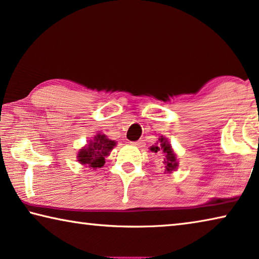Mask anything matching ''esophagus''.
<instances>
[{
  "label": "esophagus",
  "mask_w": 259,
  "mask_h": 259,
  "mask_svg": "<svg viewBox=\"0 0 259 259\" xmlns=\"http://www.w3.org/2000/svg\"><path fill=\"white\" fill-rule=\"evenodd\" d=\"M131 144L135 146H138V147H143L144 146V141H143V139H139V141H137V142H133Z\"/></svg>",
  "instance_id": "1"
}]
</instances>
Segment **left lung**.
<instances>
[{
    "mask_svg": "<svg viewBox=\"0 0 259 259\" xmlns=\"http://www.w3.org/2000/svg\"><path fill=\"white\" fill-rule=\"evenodd\" d=\"M150 150L154 153H158V152H162V154L165 155V159H163V165H165V171L166 173H171L174 171L179 166L178 160H176V154L174 153L173 149H171V145L168 142V139L161 136L159 138L158 144L152 145Z\"/></svg>",
    "mask_w": 259,
    "mask_h": 259,
    "instance_id": "left-lung-1",
    "label": "left lung"
}]
</instances>
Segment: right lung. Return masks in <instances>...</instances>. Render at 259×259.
Instances as JSON below:
<instances>
[{"instance_id":"add662e5","label":"right lung","mask_w":259,"mask_h":259,"mask_svg":"<svg viewBox=\"0 0 259 259\" xmlns=\"http://www.w3.org/2000/svg\"><path fill=\"white\" fill-rule=\"evenodd\" d=\"M116 145V142L107 138L106 135L98 134L89 144L80 149L77 154V159L81 165L89 166L92 169L101 168L105 165V159L109 155V152Z\"/></svg>"}]
</instances>
